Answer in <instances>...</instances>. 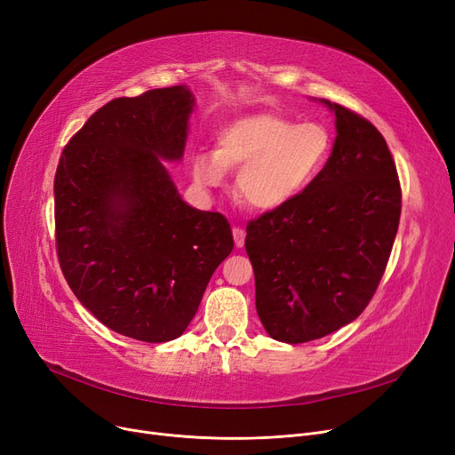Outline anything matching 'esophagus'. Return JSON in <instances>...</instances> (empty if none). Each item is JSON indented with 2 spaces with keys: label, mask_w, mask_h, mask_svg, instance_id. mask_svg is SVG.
<instances>
[{
  "label": "esophagus",
  "mask_w": 455,
  "mask_h": 455,
  "mask_svg": "<svg viewBox=\"0 0 455 455\" xmlns=\"http://www.w3.org/2000/svg\"><path fill=\"white\" fill-rule=\"evenodd\" d=\"M232 234H234V243H235V247H243V243H245V230L243 228H240V227H234L232 228Z\"/></svg>",
  "instance_id": "34e87169"
}]
</instances>
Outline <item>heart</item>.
I'll list each match as a JSON object with an SVG mask.
<instances>
[{"label":"heart","instance_id":"b5f03b06","mask_svg":"<svg viewBox=\"0 0 455 455\" xmlns=\"http://www.w3.org/2000/svg\"><path fill=\"white\" fill-rule=\"evenodd\" d=\"M333 136L321 122H295L278 114L237 117L218 134L215 153L194 158V179L204 188L221 186L225 167H242L235 194L249 208L271 212L297 199L330 160Z\"/></svg>","mask_w":455,"mask_h":455}]
</instances>
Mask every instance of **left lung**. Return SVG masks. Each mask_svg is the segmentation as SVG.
Returning <instances> with one entry per match:
<instances>
[{"instance_id":"8db88e82","label":"left lung","mask_w":455,"mask_h":455,"mask_svg":"<svg viewBox=\"0 0 455 455\" xmlns=\"http://www.w3.org/2000/svg\"><path fill=\"white\" fill-rule=\"evenodd\" d=\"M324 103L338 129L324 172L291 203L249 221L245 237L259 321L291 345L324 338L363 312L386 273L402 210L386 138L363 116Z\"/></svg>"}]
</instances>
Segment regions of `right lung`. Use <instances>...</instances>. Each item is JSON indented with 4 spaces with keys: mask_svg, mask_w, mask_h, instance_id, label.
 Wrapping results in <instances>:
<instances>
[{
    "mask_svg": "<svg viewBox=\"0 0 455 455\" xmlns=\"http://www.w3.org/2000/svg\"><path fill=\"white\" fill-rule=\"evenodd\" d=\"M191 108L184 86L112 100L71 136L55 173L68 285L95 319L146 343L182 336L234 247L225 215L188 206L162 164L182 156Z\"/></svg>",
    "mask_w": 455,
    "mask_h": 455,
    "instance_id": "1",
    "label": "right lung"
}]
</instances>
